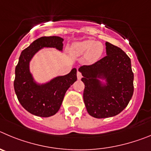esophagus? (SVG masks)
Instances as JSON below:
<instances>
[{"instance_id":"esophagus-1","label":"esophagus","mask_w":151,"mask_h":151,"mask_svg":"<svg viewBox=\"0 0 151 151\" xmlns=\"http://www.w3.org/2000/svg\"><path fill=\"white\" fill-rule=\"evenodd\" d=\"M77 79H78V80L81 79V77H82V74H81V73L80 72V71H77Z\"/></svg>"}]
</instances>
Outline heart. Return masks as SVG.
<instances>
[{"mask_svg":"<svg viewBox=\"0 0 151 151\" xmlns=\"http://www.w3.org/2000/svg\"><path fill=\"white\" fill-rule=\"evenodd\" d=\"M104 52V46L100 42H96L93 40H84L75 42L70 47V52L75 57L85 55L86 60L89 63L97 62Z\"/></svg>","mask_w":151,"mask_h":151,"instance_id":"1","label":"heart"}]
</instances>
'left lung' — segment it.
<instances>
[{
	"mask_svg": "<svg viewBox=\"0 0 151 151\" xmlns=\"http://www.w3.org/2000/svg\"><path fill=\"white\" fill-rule=\"evenodd\" d=\"M105 45L106 56L79 68L85 85L86 108L90 116L99 119L119 114L128 105L134 92V74L129 57L108 42ZM101 78L106 83L101 82Z\"/></svg>",
	"mask_w": 151,
	"mask_h": 151,
	"instance_id": "left-lung-1",
	"label": "left lung"
}]
</instances>
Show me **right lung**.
I'll return each instance as SVG.
<instances>
[{"label": "right lung", "mask_w": 151, "mask_h": 151, "mask_svg": "<svg viewBox=\"0 0 151 151\" xmlns=\"http://www.w3.org/2000/svg\"><path fill=\"white\" fill-rule=\"evenodd\" d=\"M63 38L57 36L42 37L23 50L15 70L14 89L20 104L27 111L41 117L55 114L63 101L66 91L77 81V69L59 76L46 83H37L30 72L29 64L35 53L43 47L62 51Z\"/></svg>", "instance_id": "add662e5"}]
</instances>
